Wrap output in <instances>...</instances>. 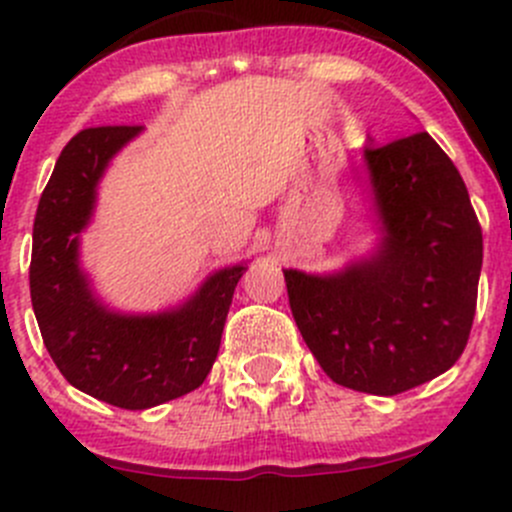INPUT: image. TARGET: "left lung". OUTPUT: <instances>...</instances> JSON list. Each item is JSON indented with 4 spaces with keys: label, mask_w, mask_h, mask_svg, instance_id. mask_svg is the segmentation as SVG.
<instances>
[{
    "label": "left lung",
    "mask_w": 512,
    "mask_h": 512,
    "mask_svg": "<svg viewBox=\"0 0 512 512\" xmlns=\"http://www.w3.org/2000/svg\"><path fill=\"white\" fill-rule=\"evenodd\" d=\"M379 242L327 275L285 270L309 352L339 386L394 396L436 379L473 327L483 232L466 183L426 131L364 148Z\"/></svg>",
    "instance_id": "obj_1"
}]
</instances>
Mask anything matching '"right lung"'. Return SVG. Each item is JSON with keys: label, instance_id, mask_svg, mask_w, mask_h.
<instances>
[{"label": "right lung", "instance_id": "1", "mask_svg": "<svg viewBox=\"0 0 512 512\" xmlns=\"http://www.w3.org/2000/svg\"><path fill=\"white\" fill-rule=\"evenodd\" d=\"M143 126L76 133L61 151L34 218L32 307L46 352L71 386L118 409L143 411L190 394L218 359L247 262L223 267L178 307L126 314L106 307L81 270V232L94 218L108 163Z\"/></svg>", "mask_w": 512, "mask_h": 512}]
</instances>
